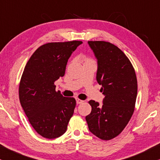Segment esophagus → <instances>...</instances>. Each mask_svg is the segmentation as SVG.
I'll return each mask as SVG.
<instances>
[{
	"label": "esophagus",
	"instance_id": "esophagus-1",
	"mask_svg": "<svg viewBox=\"0 0 160 160\" xmlns=\"http://www.w3.org/2000/svg\"><path fill=\"white\" fill-rule=\"evenodd\" d=\"M76 102H77V104H82L83 103V100L82 99H76Z\"/></svg>",
	"mask_w": 160,
	"mask_h": 160
}]
</instances>
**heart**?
Wrapping results in <instances>:
<instances>
[{
    "label": "heart",
    "instance_id": "b5f03b06",
    "mask_svg": "<svg viewBox=\"0 0 160 160\" xmlns=\"http://www.w3.org/2000/svg\"><path fill=\"white\" fill-rule=\"evenodd\" d=\"M87 61H89V59H88V60H87Z\"/></svg>",
    "mask_w": 160,
    "mask_h": 160
}]
</instances>
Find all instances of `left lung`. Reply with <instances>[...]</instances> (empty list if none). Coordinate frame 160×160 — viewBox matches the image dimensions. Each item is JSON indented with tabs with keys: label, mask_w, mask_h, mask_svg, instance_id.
Segmentation results:
<instances>
[{
	"label": "left lung",
	"mask_w": 160,
	"mask_h": 160,
	"mask_svg": "<svg viewBox=\"0 0 160 160\" xmlns=\"http://www.w3.org/2000/svg\"><path fill=\"white\" fill-rule=\"evenodd\" d=\"M97 59V80L105 98L103 105L90 100L91 113L86 117L91 133L103 140L118 136L132 116L138 93L135 69L127 55L113 44L88 41Z\"/></svg>",
	"instance_id": "8db88e82"
}]
</instances>
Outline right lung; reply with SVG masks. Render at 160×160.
Listing matches in <instances>:
<instances>
[{"mask_svg": "<svg viewBox=\"0 0 160 160\" xmlns=\"http://www.w3.org/2000/svg\"><path fill=\"white\" fill-rule=\"evenodd\" d=\"M81 41L50 42L40 46L28 61L21 77L19 98L36 132L48 139L60 137L76 106L73 97H64L54 84L65 74L68 59Z\"/></svg>", "mask_w": 160, "mask_h": 160, "instance_id": "add662e5", "label": "right lung"}]
</instances>
